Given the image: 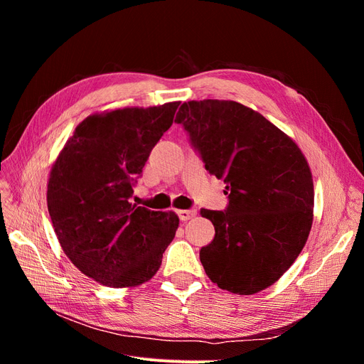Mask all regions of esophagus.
I'll use <instances>...</instances> for the list:
<instances>
[{
  "instance_id": "1",
  "label": "esophagus",
  "mask_w": 364,
  "mask_h": 364,
  "mask_svg": "<svg viewBox=\"0 0 364 364\" xmlns=\"http://www.w3.org/2000/svg\"><path fill=\"white\" fill-rule=\"evenodd\" d=\"M178 215L181 222H188V220L196 217V209H181V211H178Z\"/></svg>"
}]
</instances>
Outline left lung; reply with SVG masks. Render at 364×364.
Listing matches in <instances>:
<instances>
[{"label":"left lung","mask_w":364,"mask_h":364,"mask_svg":"<svg viewBox=\"0 0 364 364\" xmlns=\"http://www.w3.org/2000/svg\"><path fill=\"white\" fill-rule=\"evenodd\" d=\"M174 121L205 168L226 183L225 211L200 209L215 228L200 249L208 278L238 294L270 287L299 255L313 223V178L301 149L261 114L230 100L183 103Z\"/></svg>","instance_id":"left-lung-1"}]
</instances>
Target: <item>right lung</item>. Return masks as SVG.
Wrapping results in <instances>:
<instances>
[{"instance_id": "obj_1", "label": "right lung", "mask_w": 364, "mask_h": 364, "mask_svg": "<svg viewBox=\"0 0 364 364\" xmlns=\"http://www.w3.org/2000/svg\"><path fill=\"white\" fill-rule=\"evenodd\" d=\"M179 105L90 115L53 165L47 203L54 232L74 266L106 287L151 279L176 235L174 213L150 211L129 199Z\"/></svg>"}]
</instances>
